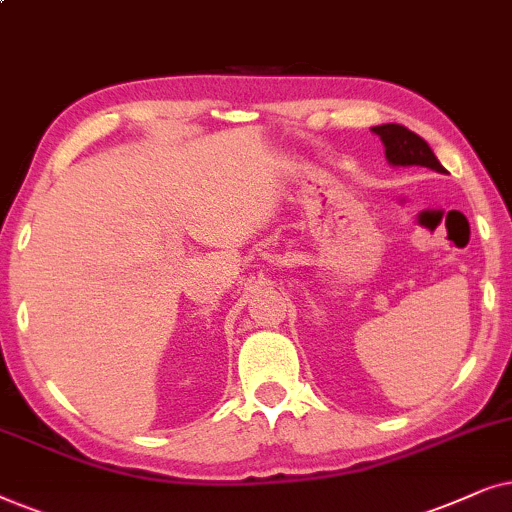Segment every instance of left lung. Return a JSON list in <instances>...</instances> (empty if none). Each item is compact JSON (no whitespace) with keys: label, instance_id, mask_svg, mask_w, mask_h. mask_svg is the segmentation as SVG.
<instances>
[{"label":"left lung","instance_id":"left-lung-1","mask_svg":"<svg viewBox=\"0 0 512 512\" xmlns=\"http://www.w3.org/2000/svg\"><path fill=\"white\" fill-rule=\"evenodd\" d=\"M374 133L379 135L381 142L386 147V159L393 166H426L438 173H445V168L440 166V161L435 159L433 149L428 147L424 138H419L417 133H412L410 128L400 124H384L374 126Z\"/></svg>","mask_w":512,"mask_h":512}]
</instances>
